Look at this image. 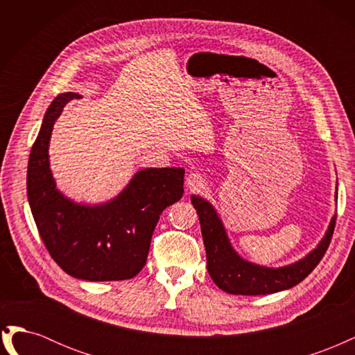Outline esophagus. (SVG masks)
I'll return each mask as SVG.
<instances>
[{"label":"esophagus","mask_w":355,"mask_h":355,"mask_svg":"<svg viewBox=\"0 0 355 355\" xmlns=\"http://www.w3.org/2000/svg\"><path fill=\"white\" fill-rule=\"evenodd\" d=\"M187 187L189 191H200L206 187V178L200 173H189L187 178Z\"/></svg>","instance_id":"esophagus-1"}]
</instances>
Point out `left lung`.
Here are the masks:
<instances>
[{
  "mask_svg": "<svg viewBox=\"0 0 355 355\" xmlns=\"http://www.w3.org/2000/svg\"><path fill=\"white\" fill-rule=\"evenodd\" d=\"M191 201L200 218L209 274L219 288L231 295H270L299 284L323 259L336 223V216H333L324 239L304 259L275 270L244 261L231 247L227 232L211 204L196 196L191 197Z\"/></svg>",
  "mask_w": 355,
  "mask_h": 355,
  "instance_id": "1",
  "label": "left lung"
}]
</instances>
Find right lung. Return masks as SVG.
I'll use <instances>...</instances> for the list:
<instances>
[{
    "label": "right lung",
    "mask_w": 355,
    "mask_h": 355,
    "mask_svg": "<svg viewBox=\"0 0 355 355\" xmlns=\"http://www.w3.org/2000/svg\"><path fill=\"white\" fill-rule=\"evenodd\" d=\"M78 98L59 94L42 120L28 163L31 211L46 249L67 274L89 282L128 280L146 263L159 214L184 196L185 170L137 171L120 196L101 206L77 204L60 194L49 166V142L63 106Z\"/></svg>",
    "instance_id": "right-lung-1"
}]
</instances>
